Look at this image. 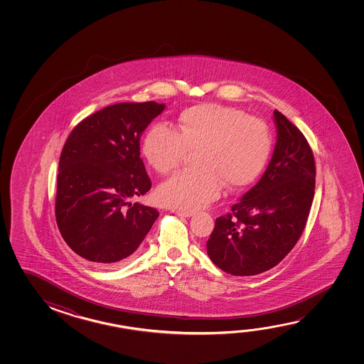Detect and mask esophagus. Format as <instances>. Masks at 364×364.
Listing matches in <instances>:
<instances>
[{"label":"esophagus","instance_id":"obj_1","mask_svg":"<svg viewBox=\"0 0 364 364\" xmlns=\"http://www.w3.org/2000/svg\"><path fill=\"white\" fill-rule=\"evenodd\" d=\"M175 215H179V217H191V215H194V212H191V210H175Z\"/></svg>","mask_w":364,"mask_h":364}]
</instances>
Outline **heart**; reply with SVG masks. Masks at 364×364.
Listing matches in <instances>:
<instances>
[{"label":"heart","mask_w":364,"mask_h":364,"mask_svg":"<svg viewBox=\"0 0 364 364\" xmlns=\"http://www.w3.org/2000/svg\"><path fill=\"white\" fill-rule=\"evenodd\" d=\"M272 144L262 119L236 107L200 104L180 114L179 132L162 123L151 127L144 155L157 173H167L186 151H197L198 168L173 173L157 191L162 204L191 212L218 199L223 184L230 189L251 184L267 165Z\"/></svg>","instance_id":"1"}]
</instances>
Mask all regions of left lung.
<instances>
[{"label": "left lung", "instance_id": "left-lung-1", "mask_svg": "<svg viewBox=\"0 0 364 364\" xmlns=\"http://www.w3.org/2000/svg\"><path fill=\"white\" fill-rule=\"evenodd\" d=\"M277 142L255 186L215 220L210 260L228 274L257 275L279 264L304 232L315 194V159L302 132L274 110Z\"/></svg>", "mask_w": 364, "mask_h": 364}]
</instances>
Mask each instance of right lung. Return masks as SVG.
I'll return each mask as SVG.
<instances>
[{"mask_svg":"<svg viewBox=\"0 0 364 364\" xmlns=\"http://www.w3.org/2000/svg\"><path fill=\"white\" fill-rule=\"evenodd\" d=\"M164 110L155 102L114 104L80 122L63 146L55 220L72 250L96 265L125 262L159 217L129 200L151 189L139 139Z\"/></svg>","mask_w":364,"mask_h":364,"instance_id":"right-lung-1","label":"right lung"}]
</instances>
